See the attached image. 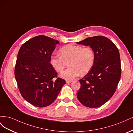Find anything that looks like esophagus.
Masks as SVG:
<instances>
[{
  "label": "esophagus",
  "instance_id": "34e87169",
  "mask_svg": "<svg viewBox=\"0 0 133 133\" xmlns=\"http://www.w3.org/2000/svg\"><path fill=\"white\" fill-rule=\"evenodd\" d=\"M71 82H72V80H66V83L67 84H69V83H70Z\"/></svg>",
  "mask_w": 133,
  "mask_h": 133
}]
</instances>
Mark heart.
Masks as SVG:
<instances>
[{"instance_id": "b5f03b06", "label": "heart", "mask_w": 133, "mask_h": 133, "mask_svg": "<svg viewBox=\"0 0 133 133\" xmlns=\"http://www.w3.org/2000/svg\"><path fill=\"white\" fill-rule=\"evenodd\" d=\"M59 54H53L50 58V64L57 72L62 71L65 62H69L68 69L60 74V77L66 80L75 79L80 74L84 75L89 73L95 61L94 52L90 47L68 44L60 48Z\"/></svg>"}]
</instances>
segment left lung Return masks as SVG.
<instances>
[{"mask_svg":"<svg viewBox=\"0 0 133 133\" xmlns=\"http://www.w3.org/2000/svg\"><path fill=\"white\" fill-rule=\"evenodd\" d=\"M93 50V66L84 77L77 98L83 105L95 108L107 103L114 94L121 76L119 51L110 39L103 36L86 38L76 43Z\"/></svg>","mask_w":133,"mask_h":133,"instance_id":"left-lung-1","label":"left lung"}]
</instances>
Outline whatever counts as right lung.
I'll use <instances>...</instances> for the list:
<instances>
[{
    "instance_id": "obj_1",
    "label": "right lung",
    "mask_w": 133,
    "mask_h": 133,
    "mask_svg": "<svg viewBox=\"0 0 133 133\" xmlns=\"http://www.w3.org/2000/svg\"><path fill=\"white\" fill-rule=\"evenodd\" d=\"M59 42L44 35L29 39L20 48L15 78L23 98L37 107L50 105L57 99L65 80L57 78L50 58Z\"/></svg>"
}]
</instances>
